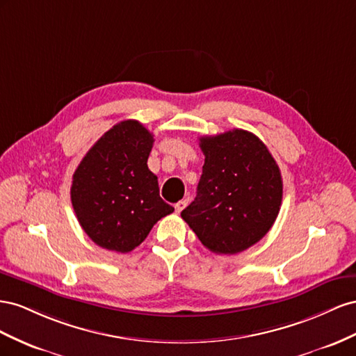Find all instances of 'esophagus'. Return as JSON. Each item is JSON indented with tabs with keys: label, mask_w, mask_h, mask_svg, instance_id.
<instances>
[{
	"label": "esophagus",
	"mask_w": 356,
	"mask_h": 356,
	"mask_svg": "<svg viewBox=\"0 0 356 356\" xmlns=\"http://www.w3.org/2000/svg\"><path fill=\"white\" fill-rule=\"evenodd\" d=\"M186 204H188V200H180L179 202H176V204H175L176 213H180L181 210H184V209L186 207Z\"/></svg>",
	"instance_id": "esophagus-1"
}]
</instances>
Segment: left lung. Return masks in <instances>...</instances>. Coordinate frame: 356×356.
Returning <instances> with one entry per match:
<instances>
[{"label":"left lung","mask_w":356,"mask_h":356,"mask_svg":"<svg viewBox=\"0 0 356 356\" xmlns=\"http://www.w3.org/2000/svg\"><path fill=\"white\" fill-rule=\"evenodd\" d=\"M204 165L197 197L180 213L209 250L234 255L267 234L282 206L283 181L267 146L245 129L201 137Z\"/></svg>","instance_id":"8db88e82"}]
</instances>
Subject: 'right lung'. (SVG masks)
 <instances>
[{"label": "right lung", "mask_w": 356, "mask_h": 356, "mask_svg": "<svg viewBox=\"0 0 356 356\" xmlns=\"http://www.w3.org/2000/svg\"><path fill=\"white\" fill-rule=\"evenodd\" d=\"M154 136L138 120H122L101 137L73 175L71 204L95 245L127 253L141 245L175 207L159 197L147 167Z\"/></svg>", "instance_id": "add662e5"}]
</instances>
